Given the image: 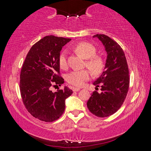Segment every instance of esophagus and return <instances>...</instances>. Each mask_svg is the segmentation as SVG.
<instances>
[{"label":"esophagus","mask_w":151,"mask_h":151,"mask_svg":"<svg viewBox=\"0 0 151 151\" xmlns=\"http://www.w3.org/2000/svg\"><path fill=\"white\" fill-rule=\"evenodd\" d=\"M80 90H81L80 88H75V87L73 88V91H75V92H77Z\"/></svg>","instance_id":"obj_1"}]
</instances>
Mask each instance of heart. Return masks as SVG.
<instances>
[{"label": "heart", "instance_id": "obj_1", "mask_svg": "<svg viewBox=\"0 0 151 151\" xmlns=\"http://www.w3.org/2000/svg\"><path fill=\"white\" fill-rule=\"evenodd\" d=\"M75 49L83 58L87 59L86 61V66L94 75H97L102 73L104 67V62L101 57L96 55V50L94 45L91 43L83 42L76 45ZM66 55V51L63 50L58 57V63L60 67L63 68H65L67 66ZM90 77L91 73L88 70H73L66 76V81L72 85L81 86L85 82L89 80Z\"/></svg>", "mask_w": 151, "mask_h": 151}]
</instances>
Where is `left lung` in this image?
I'll use <instances>...</instances> for the list:
<instances>
[{"instance_id":"obj_1","label":"left lung","mask_w":151,"mask_h":151,"mask_svg":"<svg viewBox=\"0 0 151 151\" xmlns=\"http://www.w3.org/2000/svg\"><path fill=\"white\" fill-rule=\"evenodd\" d=\"M107 54L104 70L94 82L101 86V93L94 91L87 101L89 111L99 117L112 115L123 104L129 87V68L123 50L118 43L108 36L97 34Z\"/></svg>"}]
</instances>
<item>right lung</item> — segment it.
Returning a JSON list of instances; mask_svg holds the SVG:
<instances>
[{"instance_id": "1", "label": "right lung", "mask_w": 151, "mask_h": 151, "mask_svg": "<svg viewBox=\"0 0 151 151\" xmlns=\"http://www.w3.org/2000/svg\"><path fill=\"white\" fill-rule=\"evenodd\" d=\"M70 39L47 36L36 42L28 52L20 75V91L25 107L31 115L45 122L59 119L65 109V100L73 91L65 86L53 92V85L65 83L60 76L58 57Z\"/></svg>"}]
</instances>
